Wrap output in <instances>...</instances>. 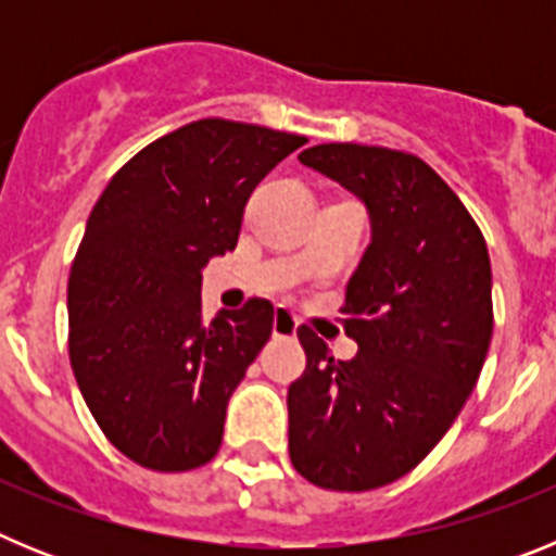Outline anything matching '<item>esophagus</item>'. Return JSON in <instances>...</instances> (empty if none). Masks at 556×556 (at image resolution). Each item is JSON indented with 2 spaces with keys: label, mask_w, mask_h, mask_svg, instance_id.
<instances>
[{
  "label": "esophagus",
  "mask_w": 556,
  "mask_h": 556,
  "mask_svg": "<svg viewBox=\"0 0 556 556\" xmlns=\"http://www.w3.org/2000/svg\"><path fill=\"white\" fill-rule=\"evenodd\" d=\"M273 333L275 337H294L298 333V317L289 308H275L273 317Z\"/></svg>",
  "instance_id": "obj_1"
}]
</instances>
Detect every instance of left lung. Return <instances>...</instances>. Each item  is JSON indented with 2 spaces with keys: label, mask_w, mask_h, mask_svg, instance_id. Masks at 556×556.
<instances>
[{
  "label": "left lung",
  "mask_w": 556,
  "mask_h": 556,
  "mask_svg": "<svg viewBox=\"0 0 556 556\" xmlns=\"http://www.w3.org/2000/svg\"><path fill=\"white\" fill-rule=\"evenodd\" d=\"M301 164L365 203L367 244L348 281L339 362L298 328L306 372L289 387V456L317 488L362 493L409 473L454 426L493 337V273L479 225L409 152L317 144Z\"/></svg>",
  "instance_id": "left-lung-1"
}]
</instances>
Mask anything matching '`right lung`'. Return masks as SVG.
I'll list each match as a JSON object with an SVG mask.
<instances>
[{"mask_svg": "<svg viewBox=\"0 0 556 556\" xmlns=\"http://www.w3.org/2000/svg\"><path fill=\"white\" fill-rule=\"evenodd\" d=\"M303 136L200 119L111 178L68 275V358L116 448L178 473L214 459L225 409L273 333V303L203 320V267L239 242L258 180Z\"/></svg>", "mask_w": 556, "mask_h": 556, "instance_id": "add662e5", "label": "right lung"}]
</instances>
